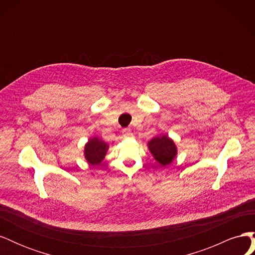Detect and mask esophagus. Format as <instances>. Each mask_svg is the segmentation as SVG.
I'll list each match as a JSON object with an SVG mask.
<instances>
[{"label":"esophagus","mask_w":255,"mask_h":255,"mask_svg":"<svg viewBox=\"0 0 255 255\" xmlns=\"http://www.w3.org/2000/svg\"><path fill=\"white\" fill-rule=\"evenodd\" d=\"M122 135H123V137L128 138V137H132L133 136V133H132V130H130L129 128H123L122 129Z\"/></svg>","instance_id":"obj_1"}]
</instances>
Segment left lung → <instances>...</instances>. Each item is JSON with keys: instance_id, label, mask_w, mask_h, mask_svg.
Returning a JSON list of instances; mask_svg holds the SVG:
<instances>
[{"instance_id": "left-lung-1", "label": "left lung", "mask_w": 255, "mask_h": 255, "mask_svg": "<svg viewBox=\"0 0 255 255\" xmlns=\"http://www.w3.org/2000/svg\"><path fill=\"white\" fill-rule=\"evenodd\" d=\"M149 149L153 154L154 158L161 166L170 164L176 155L175 144L166 135L153 138L149 142Z\"/></svg>"}]
</instances>
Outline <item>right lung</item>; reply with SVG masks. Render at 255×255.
<instances>
[{"instance_id":"right-lung-1","label":"right lung","mask_w":255,"mask_h":255,"mask_svg":"<svg viewBox=\"0 0 255 255\" xmlns=\"http://www.w3.org/2000/svg\"><path fill=\"white\" fill-rule=\"evenodd\" d=\"M107 148L109 146L104 141L92 138L85 146V157L91 165H99L103 160Z\"/></svg>"}]
</instances>
